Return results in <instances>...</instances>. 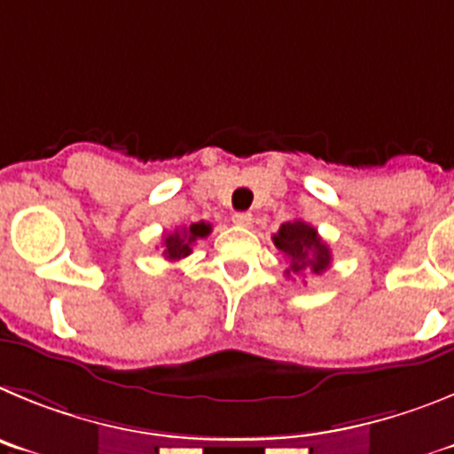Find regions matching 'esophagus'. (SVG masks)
<instances>
[{
	"mask_svg": "<svg viewBox=\"0 0 454 454\" xmlns=\"http://www.w3.org/2000/svg\"><path fill=\"white\" fill-rule=\"evenodd\" d=\"M232 223H235V226L248 228L253 223V215L251 212H235V215H232Z\"/></svg>",
	"mask_w": 454,
	"mask_h": 454,
	"instance_id": "esophagus-1",
	"label": "esophagus"
}]
</instances>
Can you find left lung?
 I'll list each match as a JSON object with an SVG mask.
<instances>
[{"label": "left lung", "instance_id": "8db88e82", "mask_svg": "<svg viewBox=\"0 0 454 454\" xmlns=\"http://www.w3.org/2000/svg\"><path fill=\"white\" fill-rule=\"evenodd\" d=\"M273 244L287 260L289 273H324L333 262V253L328 244L318 237L317 228L294 219L283 223L273 235Z\"/></svg>", "mask_w": 454, "mask_h": 454}]
</instances>
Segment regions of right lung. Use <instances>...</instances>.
I'll list each match as a JSON object with an SVG mask.
<instances>
[{"label":"right lung","mask_w":454,"mask_h":454,"mask_svg":"<svg viewBox=\"0 0 454 454\" xmlns=\"http://www.w3.org/2000/svg\"><path fill=\"white\" fill-rule=\"evenodd\" d=\"M212 226L206 222H197L192 226L176 228L174 232L165 235V244H162V255L169 262H178L183 257H187L192 253V247L197 239H203V237L210 235Z\"/></svg>","instance_id":"1"}]
</instances>
